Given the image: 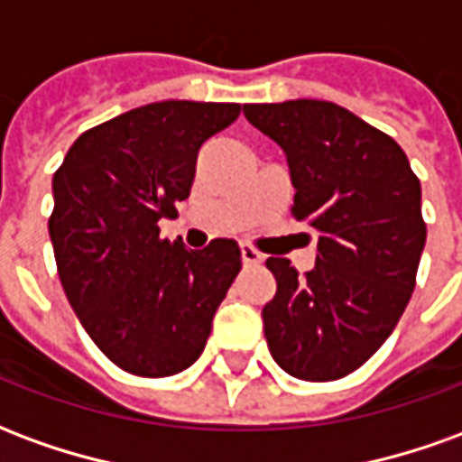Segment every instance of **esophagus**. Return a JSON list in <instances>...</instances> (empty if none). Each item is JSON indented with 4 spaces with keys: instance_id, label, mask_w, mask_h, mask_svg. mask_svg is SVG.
<instances>
[{
    "instance_id": "esophagus-1",
    "label": "esophagus",
    "mask_w": 462,
    "mask_h": 462,
    "mask_svg": "<svg viewBox=\"0 0 462 462\" xmlns=\"http://www.w3.org/2000/svg\"><path fill=\"white\" fill-rule=\"evenodd\" d=\"M240 252H242V264H245V267H257V264H262V260H264L260 252L254 250V247H250V245H242Z\"/></svg>"
}]
</instances>
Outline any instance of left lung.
<instances>
[{
    "instance_id": "8db88e82",
    "label": "left lung",
    "mask_w": 462,
    "mask_h": 462,
    "mask_svg": "<svg viewBox=\"0 0 462 462\" xmlns=\"http://www.w3.org/2000/svg\"><path fill=\"white\" fill-rule=\"evenodd\" d=\"M245 118L287 155L291 215L317 232V264L284 257L262 310L272 358L301 381H337L376 354L416 287L426 222L420 182L391 135L331 101L247 104Z\"/></svg>"
}]
</instances>
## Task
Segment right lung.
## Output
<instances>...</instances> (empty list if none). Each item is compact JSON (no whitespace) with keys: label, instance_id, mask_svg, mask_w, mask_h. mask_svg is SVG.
Wrapping results in <instances>:
<instances>
[{"label":"right lung","instance_id":"right-lung-1","mask_svg":"<svg viewBox=\"0 0 462 462\" xmlns=\"http://www.w3.org/2000/svg\"><path fill=\"white\" fill-rule=\"evenodd\" d=\"M240 104L161 101L81 133L54 172L49 237L86 334L128 374L162 378L200 358L242 262L235 240L202 250L161 237L190 195L202 143Z\"/></svg>","mask_w":462,"mask_h":462}]
</instances>
